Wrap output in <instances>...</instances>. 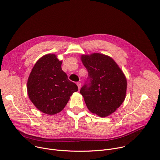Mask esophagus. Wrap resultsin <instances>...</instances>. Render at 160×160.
<instances>
[{
    "label": "esophagus",
    "instance_id": "obj_1",
    "mask_svg": "<svg viewBox=\"0 0 160 160\" xmlns=\"http://www.w3.org/2000/svg\"><path fill=\"white\" fill-rule=\"evenodd\" d=\"M77 85H78L79 89H80L81 87V83L80 82H77Z\"/></svg>",
    "mask_w": 160,
    "mask_h": 160
}]
</instances>
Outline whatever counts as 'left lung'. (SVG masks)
Here are the masks:
<instances>
[{
	"label": "left lung",
	"mask_w": 160,
	"mask_h": 160,
	"mask_svg": "<svg viewBox=\"0 0 160 160\" xmlns=\"http://www.w3.org/2000/svg\"><path fill=\"white\" fill-rule=\"evenodd\" d=\"M81 59L90 80L80 90L86 105L101 117L112 115L125 100L127 79L124 72L112 58L103 54H82Z\"/></svg>",
	"instance_id": "obj_1"
}]
</instances>
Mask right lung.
I'll return each mask as SVG.
<instances>
[{
    "mask_svg": "<svg viewBox=\"0 0 160 160\" xmlns=\"http://www.w3.org/2000/svg\"><path fill=\"white\" fill-rule=\"evenodd\" d=\"M62 61L54 54L41 57L34 65L28 79L29 99L43 113L53 115L64 109L78 86L70 81L61 68Z\"/></svg>",
    "mask_w": 160,
    "mask_h": 160,
    "instance_id": "right-lung-1",
    "label": "right lung"
}]
</instances>
